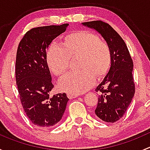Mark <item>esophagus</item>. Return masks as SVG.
Listing matches in <instances>:
<instances>
[{
	"instance_id": "1",
	"label": "esophagus",
	"mask_w": 150,
	"mask_h": 150,
	"mask_svg": "<svg viewBox=\"0 0 150 150\" xmlns=\"http://www.w3.org/2000/svg\"><path fill=\"white\" fill-rule=\"evenodd\" d=\"M67 96L69 99H74V98L77 97V96H78V94H75V93H67Z\"/></svg>"
}]
</instances>
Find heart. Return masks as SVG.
Here are the masks:
<instances>
[{"label":"heart","mask_w":150,"mask_h":150,"mask_svg":"<svg viewBox=\"0 0 150 150\" xmlns=\"http://www.w3.org/2000/svg\"><path fill=\"white\" fill-rule=\"evenodd\" d=\"M79 57L78 72L69 73L59 81L60 89L78 94L90 88L96 78L108 72L112 63L110 47L94 33L80 30L69 33L64 38L63 46L52 42L46 51V63L52 73L58 77L65 75L70 58Z\"/></svg>","instance_id":"heart-1"}]
</instances>
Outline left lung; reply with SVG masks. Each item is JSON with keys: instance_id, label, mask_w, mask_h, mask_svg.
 <instances>
[{"instance_id": "8db88e82", "label": "left lung", "mask_w": 150, "mask_h": 150, "mask_svg": "<svg viewBox=\"0 0 150 150\" xmlns=\"http://www.w3.org/2000/svg\"><path fill=\"white\" fill-rule=\"evenodd\" d=\"M83 25L100 33L111 51L110 70L95 90L99 93L95 113L104 122H115L125 114L135 93L133 60L125 41L109 24L96 20Z\"/></svg>"}]
</instances>
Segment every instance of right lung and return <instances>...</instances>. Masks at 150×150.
Masks as SVG:
<instances>
[{"label": "right lung", "instance_id": "1", "mask_svg": "<svg viewBox=\"0 0 150 150\" xmlns=\"http://www.w3.org/2000/svg\"><path fill=\"white\" fill-rule=\"evenodd\" d=\"M69 24L32 28L19 42L15 74L20 102L29 120L39 128L56 125L69 99L65 93L50 96L54 88L46 63V50Z\"/></svg>", "mask_w": 150, "mask_h": 150}]
</instances>
